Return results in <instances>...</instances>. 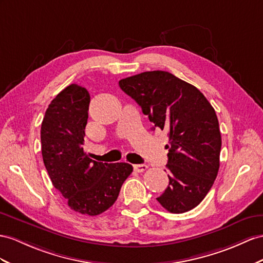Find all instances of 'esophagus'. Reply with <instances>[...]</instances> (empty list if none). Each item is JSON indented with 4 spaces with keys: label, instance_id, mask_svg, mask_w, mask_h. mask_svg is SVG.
Segmentation results:
<instances>
[{
    "label": "esophagus",
    "instance_id": "34e87169",
    "mask_svg": "<svg viewBox=\"0 0 263 263\" xmlns=\"http://www.w3.org/2000/svg\"><path fill=\"white\" fill-rule=\"evenodd\" d=\"M133 169L137 172H143L147 169V165L145 164H133Z\"/></svg>",
    "mask_w": 263,
    "mask_h": 263
}]
</instances>
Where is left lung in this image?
<instances>
[{
  "label": "left lung",
  "mask_w": 263,
  "mask_h": 263,
  "mask_svg": "<svg viewBox=\"0 0 263 263\" xmlns=\"http://www.w3.org/2000/svg\"><path fill=\"white\" fill-rule=\"evenodd\" d=\"M169 138V185L157 200L171 213L192 210L210 191L220 166L221 133L215 111L196 86L165 71H150L119 81Z\"/></svg>",
  "instance_id": "obj_1"
}]
</instances>
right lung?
<instances>
[{"instance_id":"obj_1","label":"right lung","mask_w":263,"mask_h":263,"mask_svg":"<svg viewBox=\"0 0 263 263\" xmlns=\"http://www.w3.org/2000/svg\"><path fill=\"white\" fill-rule=\"evenodd\" d=\"M90 94L76 83L52 100L41 125V149L45 169L67 205L81 214L98 215L118 199L133 171L129 163H103L84 151Z\"/></svg>"}]
</instances>
